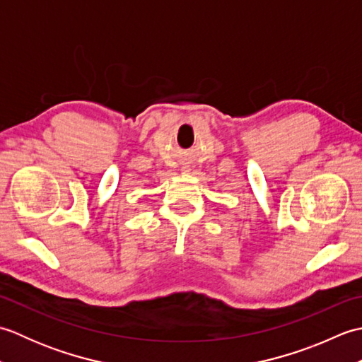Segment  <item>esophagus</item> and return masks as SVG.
I'll list each match as a JSON object with an SVG mask.
<instances>
[{
	"label": "esophagus",
	"instance_id": "esophagus-1",
	"mask_svg": "<svg viewBox=\"0 0 362 362\" xmlns=\"http://www.w3.org/2000/svg\"><path fill=\"white\" fill-rule=\"evenodd\" d=\"M180 169H182V173H189V171H191V168H189V165H183V166L180 168Z\"/></svg>",
	"mask_w": 362,
	"mask_h": 362
}]
</instances>
